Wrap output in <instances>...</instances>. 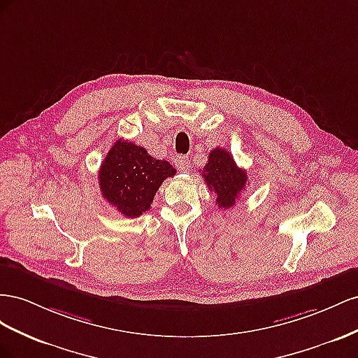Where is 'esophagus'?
<instances>
[{
    "label": "esophagus",
    "instance_id": "1",
    "mask_svg": "<svg viewBox=\"0 0 358 358\" xmlns=\"http://www.w3.org/2000/svg\"><path fill=\"white\" fill-rule=\"evenodd\" d=\"M176 166L180 172H187L190 169V162L186 156H178L176 157Z\"/></svg>",
    "mask_w": 358,
    "mask_h": 358
}]
</instances>
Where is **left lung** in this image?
I'll list each match as a JSON object with an SVG mask.
<instances>
[{"mask_svg":"<svg viewBox=\"0 0 358 358\" xmlns=\"http://www.w3.org/2000/svg\"><path fill=\"white\" fill-rule=\"evenodd\" d=\"M202 178L223 210L236 206V199L241 196L249 182L248 172L237 166L231 152L224 148H214L210 152L208 163L202 169Z\"/></svg>","mask_w":358,"mask_h":358,"instance_id":"1","label":"left lung"}]
</instances>
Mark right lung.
<instances>
[{"label": "right lung", "mask_w": 358, "mask_h": 358, "mask_svg": "<svg viewBox=\"0 0 358 358\" xmlns=\"http://www.w3.org/2000/svg\"><path fill=\"white\" fill-rule=\"evenodd\" d=\"M176 176L166 160L151 157L144 147L124 139L109 150L99 171L103 196L122 216L139 217L150 210L163 180Z\"/></svg>", "instance_id": "obj_1"}]
</instances>
